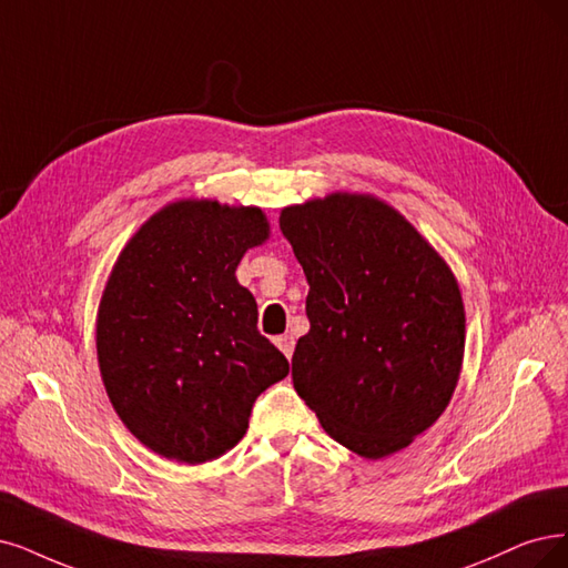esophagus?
Here are the masks:
<instances>
[{
	"mask_svg": "<svg viewBox=\"0 0 568 568\" xmlns=\"http://www.w3.org/2000/svg\"><path fill=\"white\" fill-rule=\"evenodd\" d=\"M273 342H276V346L285 353V358L290 361L292 351H295V337H292V334H281V337H276Z\"/></svg>",
	"mask_w": 568,
	"mask_h": 568,
	"instance_id": "obj_1",
	"label": "esophagus"
}]
</instances>
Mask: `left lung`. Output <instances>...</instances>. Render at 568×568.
I'll use <instances>...</instances> for the list:
<instances>
[{"mask_svg": "<svg viewBox=\"0 0 568 568\" xmlns=\"http://www.w3.org/2000/svg\"><path fill=\"white\" fill-rule=\"evenodd\" d=\"M308 281L311 329L292 384L323 430L363 458L414 443L464 367L466 308L445 257L390 203L332 192L281 210Z\"/></svg>", "mask_w": 568, "mask_h": 568, "instance_id": "left-lung-1", "label": "left lung"}]
</instances>
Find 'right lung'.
Returning <instances> with one entry per match:
<instances>
[{"instance_id":"add662e5","label":"right lung","mask_w":568,"mask_h":568,"mask_svg":"<svg viewBox=\"0 0 568 568\" xmlns=\"http://www.w3.org/2000/svg\"><path fill=\"white\" fill-rule=\"evenodd\" d=\"M268 236L257 205L178 199L135 231L104 283V390L123 426L168 460L196 466L236 447L257 395L290 372L236 278L245 252Z\"/></svg>"}]
</instances>
